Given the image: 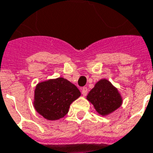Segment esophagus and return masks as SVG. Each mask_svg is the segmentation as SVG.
<instances>
[{"instance_id": "34e87169", "label": "esophagus", "mask_w": 153, "mask_h": 153, "mask_svg": "<svg viewBox=\"0 0 153 153\" xmlns=\"http://www.w3.org/2000/svg\"><path fill=\"white\" fill-rule=\"evenodd\" d=\"M88 94V89L86 88V87H84L83 89H82V94L84 95V96H86Z\"/></svg>"}]
</instances>
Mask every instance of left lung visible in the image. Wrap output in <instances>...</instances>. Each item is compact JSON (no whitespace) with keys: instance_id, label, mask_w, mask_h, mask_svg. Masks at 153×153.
<instances>
[{"instance_id":"left-lung-1","label":"left lung","mask_w":153,"mask_h":153,"mask_svg":"<svg viewBox=\"0 0 153 153\" xmlns=\"http://www.w3.org/2000/svg\"><path fill=\"white\" fill-rule=\"evenodd\" d=\"M99 114L105 116L121 105L122 99L118 90L107 79H100L87 95Z\"/></svg>"}]
</instances>
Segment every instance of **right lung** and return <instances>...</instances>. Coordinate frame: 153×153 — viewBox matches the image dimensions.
Here are the masks:
<instances>
[{"label":"right lung","mask_w":153,"mask_h":153,"mask_svg":"<svg viewBox=\"0 0 153 153\" xmlns=\"http://www.w3.org/2000/svg\"><path fill=\"white\" fill-rule=\"evenodd\" d=\"M80 91L69 81L58 78L39 83L35 89L34 107L41 116L50 120H59L68 112Z\"/></svg>","instance_id":"obj_1"}]
</instances>
